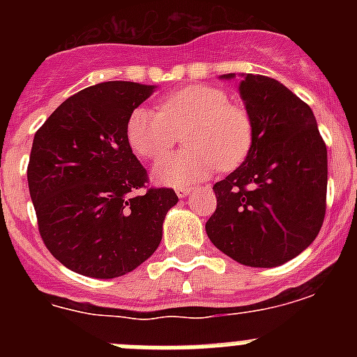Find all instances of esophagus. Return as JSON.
Segmentation results:
<instances>
[{
    "mask_svg": "<svg viewBox=\"0 0 357 357\" xmlns=\"http://www.w3.org/2000/svg\"><path fill=\"white\" fill-rule=\"evenodd\" d=\"M175 191H176V195H178V198H185L188 195H191L193 188H191V185H182V188H176Z\"/></svg>",
    "mask_w": 357,
    "mask_h": 357,
    "instance_id": "obj_1",
    "label": "esophagus"
}]
</instances>
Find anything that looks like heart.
<instances>
[{
	"mask_svg": "<svg viewBox=\"0 0 357 357\" xmlns=\"http://www.w3.org/2000/svg\"><path fill=\"white\" fill-rule=\"evenodd\" d=\"M184 134L188 148L153 168L162 185H191L213 175L220 166L234 168L252 144V121L243 107L211 85H188L168 94L159 110L139 107L127 121L132 150L148 160L162 159Z\"/></svg>",
	"mask_w": 357,
	"mask_h": 357,
	"instance_id": "obj_1",
	"label": "heart"
}]
</instances>
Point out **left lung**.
Segmentation results:
<instances>
[{
    "mask_svg": "<svg viewBox=\"0 0 357 357\" xmlns=\"http://www.w3.org/2000/svg\"><path fill=\"white\" fill-rule=\"evenodd\" d=\"M241 78L239 96L250 116L252 144L241 166L214 184L218 206L206 232L230 259L273 268L304 252L320 232L327 148L311 107L286 85L250 73Z\"/></svg>",
    "mask_w": 357,
    "mask_h": 357,
    "instance_id": "8db88e82",
    "label": "left lung"
}]
</instances>
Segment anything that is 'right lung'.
<instances>
[{"mask_svg":"<svg viewBox=\"0 0 357 357\" xmlns=\"http://www.w3.org/2000/svg\"><path fill=\"white\" fill-rule=\"evenodd\" d=\"M157 85L103 82L78 91L37 130L28 188L44 245L73 272L114 279L159 247L178 202L173 189H148L146 169L127 139V121Z\"/></svg>","mask_w":357,"mask_h":357,"instance_id":"add662e5","label":"right lung"}]
</instances>
